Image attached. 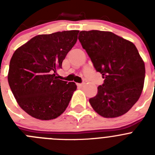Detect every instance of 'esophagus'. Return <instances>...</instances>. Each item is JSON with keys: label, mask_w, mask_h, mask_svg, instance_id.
Segmentation results:
<instances>
[{"label": "esophagus", "mask_w": 155, "mask_h": 155, "mask_svg": "<svg viewBox=\"0 0 155 155\" xmlns=\"http://www.w3.org/2000/svg\"><path fill=\"white\" fill-rule=\"evenodd\" d=\"M84 84H85V83H81V84H78V85L79 86V87H83V86L84 85Z\"/></svg>", "instance_id": "esophagus-1"}]
</instances>
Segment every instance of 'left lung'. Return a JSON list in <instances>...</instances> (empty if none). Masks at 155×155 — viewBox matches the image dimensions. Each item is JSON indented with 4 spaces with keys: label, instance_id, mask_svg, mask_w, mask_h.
I'll return each mask as SVG.
<instances>
[{
    "label": "left lung",
    "instance_id": "obj_1",
    "mask_svg": "<svg viewBox=\"0 0 155 155\" xmlns=\"http://www.w3.org/2000/svg\"><path fill=\"white\" fill-rule=\"evenodd\" d=\"M78 39L104 84L89 99L91 107L105 118L125 114L139 99L143 88L145 66L135 45L111 31H80Z\"/></svg>",
    "mask_w": 155,
    "mask_h": 155
}]
</instances>
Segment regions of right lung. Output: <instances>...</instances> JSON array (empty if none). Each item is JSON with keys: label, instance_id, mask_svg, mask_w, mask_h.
Wrapping results in <instances>:
<instances>
[{"label": "right lung", "instance_id": "add662e5", "mask_svg": "<svg viewBox=\"0 0 155 155\" xmlns=\"http://www.w3.org/2000/svg\"><path fill=\"white\" fill-rule=\"evenodd\" d=\"M78 30L38 35L15 51L8 80L19 106L29 116L50 120L61 116L77 89L60 80L57 71L78 40Z\"/></svg>", "mask_w": 155, "mask_h": 155}]
</instances>
